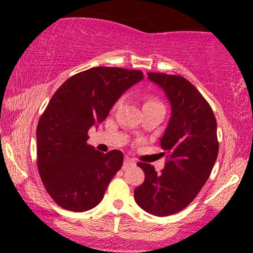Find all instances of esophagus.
Instances as JSON below:
<instances>
[{"instance_id":"1","label":"esophagus","mask_w":253,"mask_h":253,"mask_svg":"<svg viewBox=\"0 0 253 253\" xmlns=\"http://www.w3.org/2000/svg\"><path fill=\"white\" fill-rule=\"evenodd\" d=\"M134 164H135V162L133 161L132 158H129V157H125V159H124V165H123L124 169H126V168L132 167V165H134Z\"/></svg>"}]
</instances>
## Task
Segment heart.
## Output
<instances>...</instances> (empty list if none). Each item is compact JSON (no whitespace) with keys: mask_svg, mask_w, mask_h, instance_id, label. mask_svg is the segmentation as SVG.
<instances>
[{"mask_svg":"<svg viewBox=\"0 0 253 253\" xmlns=\"http://www.w3.org/2000/svg\"><path fill=\"white\" fill-rule=\"evenodd\" d=\"M119 103H120V101H118V102L115 103L114 107H117ZM152 106H163V104H162L161 101H159L157 97H155V96H149V97L146 98V100H145V102H144V108H145V107H152Z\"/></svg>","mask_w":253,"mask_h":253,"instance_id":"heart-1","label":"heart"}]
</instances>
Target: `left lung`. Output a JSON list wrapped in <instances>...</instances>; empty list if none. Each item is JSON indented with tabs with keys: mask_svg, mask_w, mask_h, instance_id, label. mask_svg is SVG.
Returning <instances> with one entry per match:
<instances>
[{
	"mask_svg": "<svg viewBox=\"0 0 253 253\" xmlns=\"http://www.w3.org/2000/svg\"><path fill=\"white\" fill-rule=\"evenodd\" d=\"M164 90L171 118L161 139L167 163L161 172L138 163L145 181L134 190L136 205L147 213L168 216L184 210L211 176L217 158L216 119L210 103L189 81L178 75L147 72Z\"/></svg>",
	"mask_w": 253,
	"mask_h": 253,
	"instance_id": "8db88e82",
	"label": "left lung"
}]
</instances>
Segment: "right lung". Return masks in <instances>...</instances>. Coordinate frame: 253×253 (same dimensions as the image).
<instances>
[{
    "instance_id": "add662e5",
    "label": "right lung",
    "mask_w": 253,
    "mask_h": 253,
    "mask_svg": "<svg viewBox=\"0 0 253 253\" xmlns=\"http://www.w3.org/2000/svg\"><path fill=\"white\" fill-rule=\"evenodd\" d=\"M144 78L140 70L96 66L66 80L48 102L37 127L38 171L58 206L89 211L123 167L121 151H96L88 130L108 117L118 98Z\"/></svg>"
}]
</instances>
